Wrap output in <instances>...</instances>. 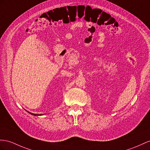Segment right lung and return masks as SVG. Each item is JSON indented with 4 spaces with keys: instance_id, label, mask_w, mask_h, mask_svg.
I'll use <instances>...</instances> for the list:
<instances>
[{
    "instance_id": "obj_1",
    "label": "right lung",
    "mask_w": 150,
    "mask_h": 150,
    "mask_svg": "<svg viewBox=\"0 0 150 150\" xmlns=\"http://www.w3.org/2000/svg\"><path fill=\"white\" fill-rule=\"evenodd\" d=\"M30 113V112H29ZM30 114H32V115H35V116H36V115H38V114H33V113H30Z\"/></svg>"
}]
</instances>
